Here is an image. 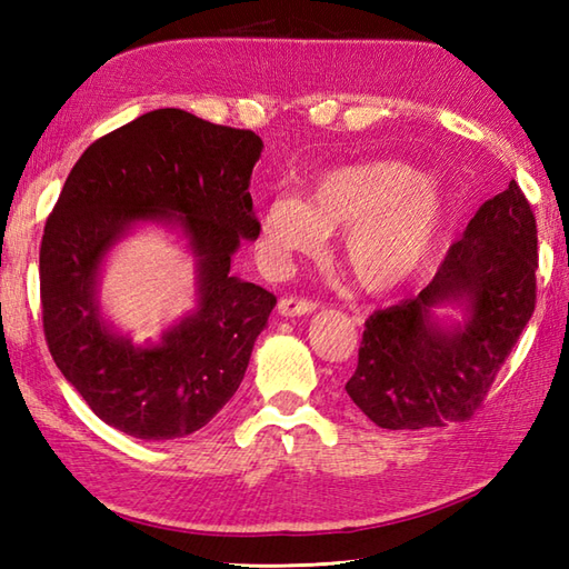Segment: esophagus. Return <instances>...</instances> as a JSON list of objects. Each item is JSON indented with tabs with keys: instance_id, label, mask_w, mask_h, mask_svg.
<instances>
[{
	"instance_id": "34e87169",
	"label": "esophagus",
	"mask_w": 569,
	"mask_h": 569,
	"mask_svg": "<svg viewBox=\"0 0 569 569\" xmlns=\"http://www.w3.org/2000/svg\"><path fill=\"white\" fill-rule=\"evenodd\" d=\"M318 308L316 300L310 298H300V296H283L278 300V312L283 318H296V316H306V312H312Z\"/></svg>"
}]
</instances>
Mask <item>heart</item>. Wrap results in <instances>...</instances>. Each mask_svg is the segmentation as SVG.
Wrapping results in <instances>:
<instances>
[{
    "instance_id": "heart-1",
    "label": "heart",
    "mask_w": 569,
    "mask_h": 569,
    "mask_svg": "<svg viewBox=\"0 0 569 569\" xmlns=\"http://www.w3.org/2000/svg\"><path fill=\"white\" fill-rule=\"evenodd\" d=\"M445 222L438 186L401 161H365L320 173L303 202L276 198L261 214L263 261L281 271L342 234V263L367 291H391L428 261Z\"/></svg>"
}]
</instances>
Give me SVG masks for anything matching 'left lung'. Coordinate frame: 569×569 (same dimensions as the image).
Returning a JSON list of instances; mask_svg holds the SVG:
<instances>
[{"label": "left lung", "instance_id": "obj_1", "mask_svg": "<svg viewBox=\"0 0 569 569\" xmlns=\"http://www.w3.org/2000/svg\"><path fill=\"white\" fill-rule=\"evenodd\" d=\"M536 269V214L511 180L471 217L428 288L367 318L349 398L386 430L469 420L533 316ZM442 299L468 300L465 329L429 322Z\"/></svg>", "mask_w": 569, "mask_h": 569}]
</instances>
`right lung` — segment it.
Instances as JSON below:
<instances>
[{
	"label": "right lung",
	"instance_id": "right-lung-1",
	"mask_svg": "<svg viewBox=\"0 0 569 569\" xmlns=\"http://www.w3.org/2000/svg\"><path fill=\"white\" fill-rule=\"evenodd\" d=\"M263 141L251 129L153 110L92 141L72 166L41 253L48 352L107 426L139 440L200 430L239 389L276 296L229 273L241 237L257 239L249 178ZM171 216L201 257L196 317L137 350L112 336L93 306V276L116 237L137 219Z\"/></svg>",
	"mask_w": 569,
	"mask_h": 569
}]
</instances>
